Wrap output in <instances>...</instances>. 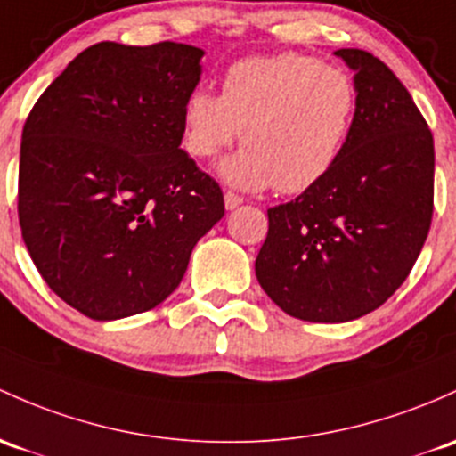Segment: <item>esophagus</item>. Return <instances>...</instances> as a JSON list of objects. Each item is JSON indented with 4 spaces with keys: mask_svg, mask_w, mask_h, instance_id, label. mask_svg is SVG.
I'll use <instances>...</instances> for the list:
<instances>
[{
    "mask_svg": "<svg viewBox=\"0 0 456 456\" xmlns=\"http://www.w3.org/2000/svg\"><path fill=\"white\" fill-rule=\"evenodd\" d=\"M224 204H226L228 210H234L237 207H241L243 198L241 195L232 193V191H226V193H224Z\"/></svg>",
    "mask_w": 456,
    "mask_h": 456,
    "instance_id": "1",
    "label": "esophagus"
}]
</instances>
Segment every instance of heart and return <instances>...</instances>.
Instances as JSON below:
<instances>
[{
    "label": "heart",
    "instance_id": "obj_1",
    "mask_svg": "<svg viewBox=\"0 0 456 456\" xmlns=\"http://www.w3.org/2000/svg\"><path fill=\"white\" fill-rule=\"evenodd\" d=\"M359 110L346 69L306 53L252 56L230 65L222 95L191 91L183 106V148L210 160L241 134L246 145L219 165L228 184L302 193L330 174Z\"/></svg>",
    "mask_w": 456,
    "mask_h": 456
}]
</instances>
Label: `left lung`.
I'll return each instance as SVG.
<instances>
[{
	"label": "left lung",
	"mask_w": 456,
	"mask_h": 456,
	"mask_svg": "<svg viewBox=\"0 0 456 456\" xmlns=\"http://www.w3.org/2000/svg\"><path fill=\"white\" fill-rule=\"evenodd\" d=\"M335 56L354 71V128L330 174L267 210L254 265L287 315L320 324L385 305L418 261L433 219V134L413 97L370 52Z\"/></svg>",
	"instance_id": "8db88e82"
}]
</instances>
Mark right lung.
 Here are the masks:
<instances>
[{
	"label": "right lung",
	"instance_id": "right-lung-1",
	"mask_svg": "<svg viewBox=\"0 0 456 456\" xmlns=\"http://www.w3.org/2000/svg\"><path fill=\"white\" fill-rule=\"evenodd\" d=\"M204 52L104 41L77 53L21 134L19 224L43 281L97 322L159 306L224 193L183 143V106Z\"/></svg>",
	"mask_w": 456,
	"mask_h": 456
}]
</instances>
